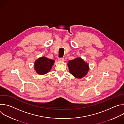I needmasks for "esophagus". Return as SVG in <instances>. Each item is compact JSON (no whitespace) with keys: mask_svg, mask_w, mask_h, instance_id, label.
Instances as JSON below:
<instances>
[{"mask_svg":"<svg viewBox=\"0 0 124 124\" xmlns=\"http://www.w3.org/2000/svg\"><path fill=\"white\" fill-rule=\"evenodd\" d=\"M58 60L59 61H64V60H65L64 58H59Z\"/></svg>","mask_w":124,"mask_h":124,"instance_id":"esophagus-1","label":"esophagus"}]
</instances>
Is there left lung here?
<instances>
[{
    "label": "left lung",
    "mask_w": 124,
    "mask_h": 124,
    "mask_svg": "<svg viewBox=\"0 0 124 124\" xmlns=\"http://www.w3.org/2000/svg\"><path fill=\"white\" fill-rule=\"evenodd\" d=\"M68 66L70 73L78 78H82L85 77L89 69L88 64L80 57L69 61Z\"/></svg>",
    "instance_id": "left-lung-1"
}]
</instances>
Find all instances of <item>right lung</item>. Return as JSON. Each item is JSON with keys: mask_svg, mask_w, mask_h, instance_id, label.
I'll use <instances>...</instances> for the list:
<instances>
[{"mask_svg": "<svg viewBox=\"0 0 124 124\" xmlns=\"http://www.w3.org/2000/svg\"><path fill=\"white\" fill-rule=\"evenodd\" d=\"M54 62V60L46 57H40L35 62L34 69L38 74L45 75L50 71Z\"/></svg>", "mask_w": 124, "mask_h": 124, "instance_id": "1", "label": "right lung"}]
</instances>
